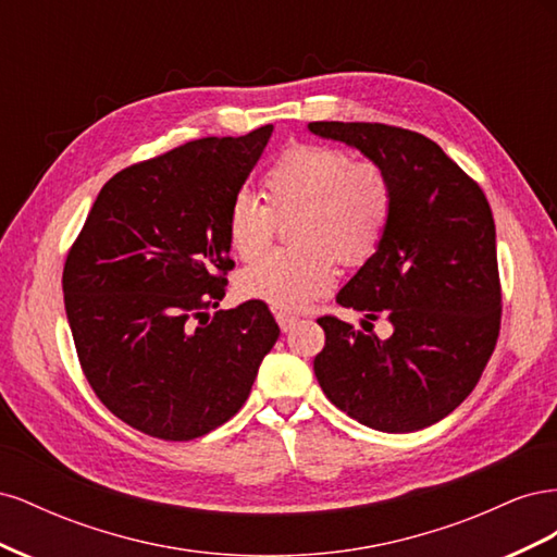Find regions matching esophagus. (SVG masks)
<instances>
[{
	"mask_svg": "<svg viewBox=\"0 0 557 557\" xmlns=\"http://www.w3.org/2000/svg\"><path fill=\"white\" fill-rule=\"evenodd\" d=\"M276 320H278V327L283 330V332H290L295 325H297V315H290V313H278L276 315Z\"/></svg>",
	"mask_w": 557,
	"mask_h": 557,
	"instance_id": "1",
	"label": "esophagus"
}]
</instances>
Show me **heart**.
Here are the masks:
<instances>
[{
    "instance_id": "heart-1",
    "label": "heart",
    "mask_w": 557,
    "mask_h": 557,
    "mask_svg": "<svg viewBox=\"0 0 557 557\" xmlns=\"http://www.w3.org/2000/svg\"><path fill=\"white\" fill-rule=\"evenodd\" d=\"M272 207L248 188L234 195L227 215L232 248L258 256L274 239L278 215L295 221L301 244L264 252L239 274V290L276 311H301L332 290L339 252L362 258L383 237L393 213V185L372 160L352 162L342 148L297 146L283 153L267 178Z\"/></svg>"
}]
</instances>
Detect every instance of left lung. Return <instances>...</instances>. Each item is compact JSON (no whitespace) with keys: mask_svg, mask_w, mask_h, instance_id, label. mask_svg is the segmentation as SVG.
Returning a JSON list of instances; mask_svg holds the SVG:
<instances>
[{"mask_svg":"<svg viewBox=\"0 0 557 557\" xmlns=\"http://www.w3.org/2000/svg\"><path fill=\"white\" fill-rule=\"evenodd\" d=\"M315 137L358 148L383 166L393 213L376 252L336 295L383 315L393 332L323 315L325 348L313 360L327 399L379 432L440 423L474 391L499 334L495 221L483 190L423 134L381 123H309Z\"/></svg>","mask_w":557,"mask_h":557,"instance_id":"left-lung-1","label":"left lung"}]
</instances>
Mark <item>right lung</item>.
I'll return each instance as SVG.
<instances>
[{
	"instance_id": "right-lung-1",
	"label": "right lung",
	"mask_w": 557,
	"mask_h": 557,
	"mask_svg": "<svg viewBox=\"0 0 557 557\" xmlns=\"http://www.w3.org/2000/svg\"><path fill=\"white\" fill-rule=\"evenodd\" d=\"M274 125L183 144L117 172L64 262L78 360L104 407L144 434L190 442L237 413L278 339L264 301L225 297L227 215Z\"/></svg>"
}]
</instances>
